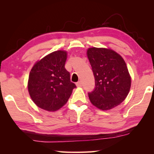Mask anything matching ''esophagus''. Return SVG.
I'll return each mask as SVG.
<instances>
[{"label": "esophagus", "mask_w": 154, "mask_h": 154, "mask_svg": "<svg viewBox=\"0 0 154 154\" xmlns=\"http://www.w3.org/2000/svg\"><path fill=\"white\" fill-rule=\"evenodd\" d=\"M76 86H77V87H81V86H82V82L81 81L77 82Z\"/></svg>", "instance_id": "1"}]
</instances>
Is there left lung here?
I'll list each match as a JSON object with an SVG mask.
<instances>
[{"label": "left lung", "instance_id": "obj_1", "mask_svg": "<svg viewBox=\"0 0 154 154\" xmlns=\"http://www.w3.org/2000/svg\"><path fill=\"white\" fill-rule=\"evenodd\" d=\"M87 54L95 80L94 90L88 92L90 102L101 110L114 108L126 98L131 85L125 61L106 48H89Z\"/></svg>", "mask_w": 154, "mask_h": 154}]
</instances>
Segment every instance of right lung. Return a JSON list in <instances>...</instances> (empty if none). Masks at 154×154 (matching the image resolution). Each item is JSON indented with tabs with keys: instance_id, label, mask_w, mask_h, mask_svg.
Segmentation results:
<instances>
[{
	"instance_id": "obj_1",
	"label": "right lung",
	"mask_w": 154,
	"mask_h": 154,
	"mask_svg": "<svg viewBox=\"0 0 154 154\" xmlns=\"http://www.w3.org/2000/svg\"><path fill=\"white\" fill-rule=\"evenodd\" d=\"M66 52H52L34 64L29 76L28 90L40 108L55 111L64 106L76 86L65 69Z\"/></svg>"
}]
</instances>
